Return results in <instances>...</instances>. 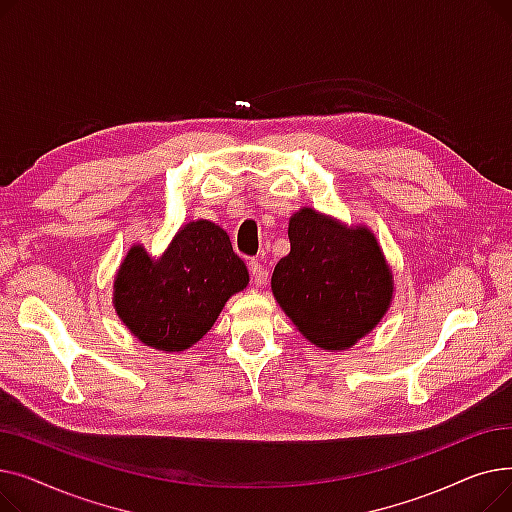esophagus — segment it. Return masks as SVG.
I'll return each instance as SVG.
<instances>
[{"instance_id":"34e87169","label":"esophagus","mask_w":512,"mask_h":512,"mask_svg":"<svg viewBox=\"0 0 512 512\" xmlns=\"http://www.w3.org/2000/svg\"><path fill=\"white\" fill-rule=\"evenodd\" d=\"M249 272L253 276V282L257 286H265L267 282H270V272H267V267L263 263H259L257 259L249 261Z\"/></svg>"}]
</instances>
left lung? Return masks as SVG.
<instances>
[{
  "instance_id": "8db88e82",
  "label": "left lung",
  "mask_w": 512,
  "mask_h": 512,
  "mask_svg": "<svg viewBox=\"0 0 512 512\" xmlns=\"http://www.w3.org/2000/svg\"><path fill=\"white\" fill-rule=\"evenodd\" d=\"M290 253L272 276L276 303L321 351H346L367 336L392 305L394 276L380 240L313 207L288 220Z\"/></svg>"
}]
</instances>
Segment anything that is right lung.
Returning a JSON list of instances; mask_svg holds the SVG:
<instances>
[{
	"label": "right lung",
	"instance_id": "obj_1",
	"mask_svg": "<svg viewBox=\"0 0 512 512\" xmlns=\"http://www.w3.org/2000/svg\"><path fill=\"white\" fill-rule=\"evenodd\" d=\"M249 286V270L224 228L209 220L184 224L168 249L151 257L134 242L114 276L112 303L134 338L180 353L215 324L232 294Z\"/></svg>",
	"mask_w": 512,
	"mask_h": 512
}]
</instances>
